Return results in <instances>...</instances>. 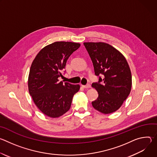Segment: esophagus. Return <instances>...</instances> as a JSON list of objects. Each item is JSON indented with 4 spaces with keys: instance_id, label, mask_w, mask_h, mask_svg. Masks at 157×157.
<instances>
[{
    "instance_id": "obj_1",
    "label": "esophagus",
    "mask_w": 157,
    "mask_h": 157,
    "mask_svg": "<svg viewBox=\"0 0 157 157\" xmlns=\"http://www.w3.org/2000/svg\"><path fill=\"white\" fill-rule=\"evenodd\" d=\"M82 87L83 88H85V89H87V88H90L91 87V85L90 84H86V85H82Z\"/></svg>"
}]
</instances>
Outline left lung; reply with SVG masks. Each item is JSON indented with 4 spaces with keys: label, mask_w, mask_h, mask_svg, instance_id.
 Returning <instances> with one entry per match:
<instances>
[{
    "label": "left lung",
    "mask_w": 157,
    "mask_h": 157,
    "mask_svg": "<svg viewBox=\"0 0 157 157\" xmlns=\"http://www.w3.org/2000/svg\"><path fill=\"white\" fill-rule=\"evenodd\" d=\"M83 44L92 60L95 75L99 77L98 82L92 84L99 94L92 105L103 114L113 113L121 107L131 91L132 75L128 63L122 53L107 43Z\"/></svg>",
    "instance_id": "obj_1"
}]
</instances>
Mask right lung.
Masks as SVG:
<instances>
[{
    "instance_id": "right-lung-1",
    "label": "right lung",
    "mask_w": 157,
    "mask_h": 157,
    "mask_svg": "<svg viewBox=\"0 0 157 157\" xmlns=\"http://www.w3.org/2000/svg\"><path fill=\"white\" fill-rule=\"evenodd\" d=\"M81 44L56 41L41 49L34 59L29 73V91L35 105L46 116L58 117L71 107L79 85L59 81L66 61Z\"/></svg>"
}]
</instances>
